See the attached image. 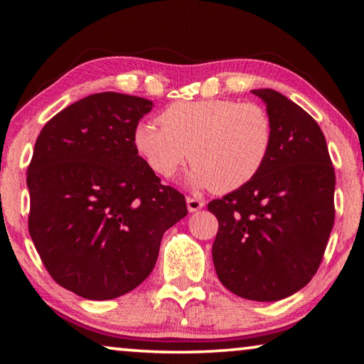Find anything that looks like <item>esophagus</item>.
Listing matches in <instances>:
<instances>
[{"mask_svg":"<svg viewBox=\"0 0 364 364\" xmlns=\"http://www.w3.org/2000/svg\"><path fill=\"white\" fill-rule=\"evenodd\" d=\"M186 204H188V210L189 212H197V210H200V208L205 205V202L200 200V199H197V197H188Z\"/></svg>","mask_w":364,"mask_h":364,"instance_id":"esophagus-1","label":"esophagus"}]
</instances>
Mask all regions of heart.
I'll return each mask as SVG.
<instances>
[{
  "label": "heart",
  "mask_w": 364,
  "mask_h": 364,
  "mask_svg": "<svg viewBox=\"0 0 364 364\" xmlns=\"http://www.w3.org/2000/svg\"><path fill=\"white\" fill-rule=\"evenodd\" d=\"M157 120L160 127L141 123L133 133L134 149L147 167L171 178L189 159L191 183L217 193H231L254 180L273 147V123L255 102L176 101Z\"/></svg>",
  "instance_id": "1"
}]
</instances>
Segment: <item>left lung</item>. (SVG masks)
Returning a JSON list of instances; mask_svg holds the SVG:
<instances>
[{
	"label": "left lung",
	"instance_id": "8db88e82",
	"mask_svg": "<svg viewBox=\"0 0 364 364\" xmlns=\"http://www.w3.org/2000/svg\"><path fill=\"white\" fill-rule=\"evenodd\" d=\"M273 123V147L254 180L208 202L218 220L212 255L228 291L276 301L300 291L321 264L334 226L336 171L310 114L274 90H254Z\"/></svg>",
	"mask_w": 364,
	"mask_h": 364
}]
</instances>
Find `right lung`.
<instances>
[{
  "label": "right lung",
  "instance_id": "1",
  "mask_svg": "<svg viewBox=\"0 0 364 364\" xmlns=\"http://www.w3.org/2000/svg\"><path fill=\"white\" fill-rule=\"evenodd\" d=\"M149 100L106 91L54 115L27 170L28 232L51 278L88 300L133 291L154 269L160 241L188 215L138 156L133 133Z\"/></svg>",
  "mask_w": 364,
  "mask_h": 364
}]
</instances>
